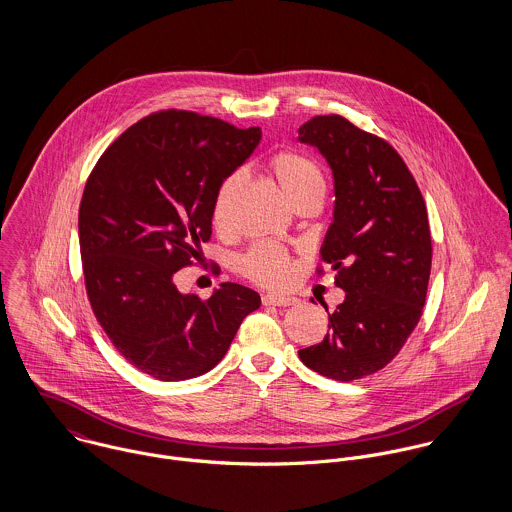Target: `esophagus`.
I'll use <instances>...</instances> for the list:
<instances>
[{"mask_svg":"<svg viewBox=\"0 0 512 512\" xmlns=\"http://www.w3.org/2000/svg\"><path fill=\"white\" fill-rule=\"evenodd\" d=\"M262 303L268 307V305H274V307H292L297 303V297L292 295H280V293H268L262 297Z\"/></svg>","mask_w":512,"mask_h":512,"instance_id":"1","label":"esophagus"}]
</instances>
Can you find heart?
<instances>
[{"mask_svg": "<svg viewBox=\"0 0 512 512\" xmlns=\"http://www.w3.org/2000/svg\"><path fill=\"white\" fill-rule=\"evenodd\" d=\"M268 169L293 209L307 201H323L325 177L319 163L313 157L299 151H278L270 157ZM240 187V173H232L220 183L211 211V220L217 230L228 228L232 205ZM238 266L244 278L260 286H282L292 276L290 254L284 248L266 242L252 246L240 258Z\"/></svg>", "mask_w": 512, "mask_h": 512, "instance_id": "1", "label": "heart"}]
</instances>
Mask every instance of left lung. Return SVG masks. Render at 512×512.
Segmentation results:
<instances>
[{
	"instance_id": "obj_1",
	"label": "left lung",
	"mask_w": 512,
	"mask_h": 512,
	"mask_svg": "<svg viewBox=\"0 0 512 512\" xmlns=\"http://www.w3.org/2000/svg\"><path fill=\"white\" fill-rule=\"evenodd\" d=\"M299 142L317 147L333 169L335 211L321 260L345 290L325 339L299 359L351 382L388 365L422 317L432 270L428 211L398 151L347 118L315 116L299 128Z\"/></svg>"
}]
</instances>
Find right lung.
I'll return each mask as SVG.
<instances>
[{"label": "right lung", "mask_w": 512, "mask_h": 512, "mask_svg": "<svg viewBox=\"0 0 512 512\" xmlns=\"http://www.w3.org/2000/svg\"><path fill=\"white\" fill-rule=\"evenodd\" d=\"M260 138V128L161 110L112 142L88 175L78 209L88 301L116 351L157 380L219 365L260 307L240 284L224 282L209 299L173 284L177 270L201 262L215 193Z\"/></svg>", "instance_id": "right-lung-1"}]
</instances>
